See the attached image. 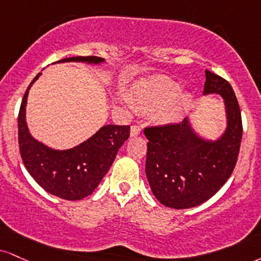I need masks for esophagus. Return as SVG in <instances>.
I'll use <instances>...</instances> for the list:
<instances>
[{"instance_id": "esophagus-1", "label": "esophagus", "mask_w": 261, "mask_h": 261, "mask_svg": "<svg viewBox=\"0 0 261 261\" xmlns=\"http://www.w3.org/2000/svg\"><path fill=\"white\" fill-rule=\"evenodd\" d=\"M141 130H142V128H141L140 125H133V126H131V131H130L131 136H137V135H140Z\"/></svg>"}]
</instances>
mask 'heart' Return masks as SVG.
<instances>
[{
	"label": "heart",
	"mask_w": 261,
	"mask_h": 261,
	"mask_svg": "<svg viewBox=\"0 0 261 261\" xmlns=\"http://www.w3.org/2000/svg\"><path fill=\"white\" fill-rule=\"evenodd\" d=\"M180 86L168 77H155L140 85L135 91L133 102L139 109L146 112L155 111L159 122H174L181 117L187 106L188 96H178Z\"/></svg>",
	"instance_id": "b5f03b06"
}]
</instances>
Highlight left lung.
Wrapping results in <instances>:
<instances>
[{"mask_svg":"<svg viewBox=\"0 0 261 261\" xmlns=\"http://www.w3.org/2000/svg\"><path fill=\"white\" fill-rule=\"evenodd\" d=\"M206 93H219L225 99L227 128L220 140L199 139L187 119L144 127L149 141L147 180L155 198L169 208H192L212 198L236 166L243 134L236 95L227 80L209 70H205L204 84Z\"/></svg>","mask_w":261,"mask_h":261,"instance_id":"1","label":"left lung"}]
</instances>
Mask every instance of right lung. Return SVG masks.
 I'll use <instances>...</instances> for the list:
<instances>
[{"mask_svg":"<svg viewBox=\"0 0 261 261\" xmlns=\"http://www.w3.org/2000/svg\"><path fill=\"white\" fill-rule=\"evenodd\" d=\"M59 62L100 63L96 56L70 57ZM40 73L34 77L21 100L18 115V141L21 159L37 184L46 192L67 200H79L95 191L109 170L122 143L130 136L128 125H106L91 139L68 150H55L34 140L25 122L28 93Z\"/></svg>","mask_w":261,"mask_h":261,"instance_id":"add662e5","label":"right lung"}]
</instances>
